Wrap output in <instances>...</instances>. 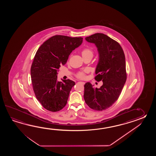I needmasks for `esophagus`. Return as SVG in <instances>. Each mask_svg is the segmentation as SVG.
I'll list each match as a JSON object with an SVG mask.
<instances>
[{
  "label": "esophagus",
  "mask_w": 156,
  "mask_h": 156,
  "mask_svg": "<svg viewBox=\"0 0 156 156\" xmlns=\"http://www.w3.org/2000/svg\"><path fill=\"white\" fill-rule=\"evenodd\" d=\"M79 83H81V84H83V85L85 84V83L83 82V81H80Z\"/></svg>",
  "instance_id": "obj_1"
}]
</instances>
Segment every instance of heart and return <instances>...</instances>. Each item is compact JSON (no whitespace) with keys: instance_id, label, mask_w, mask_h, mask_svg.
<instances>
[{"instance_id":"b5f03b06","label":"heart","mask_w":156,"mask_h":156,"mask_svg":"<svg viewBox=\"0 0 156 156\" xmlns=\"http://www.w3.org/2000/svg\"><path fill=\"white\" fill-rule=\"evenodd\" d=\"M94 55L93 50L90 48H85L81 51V55L83 58L85 57H93ZM77 76L80 79H83L85 77V73H79L77 74Z\"/></svg>"}]
</instances>
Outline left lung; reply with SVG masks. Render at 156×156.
<instances>
[{
	"label": "left lung",
	"mask_w": 156,
	"mask_h": 156,
	"mask_svg": "<svg viewBox=\"0 0 156 156\" xmlns=\"http://www.w3.org/2000/svg\"><path fill=\"white\" fill-rule=\"evenodd\" d=\"M95 44L99 55L95 79L103 81L102 86L94 88L90 83L84 85L83 98L91 109L102 111L109 108L119 97L126 80L125 55L118 42L103 33L85 38Z\"/></svg>",
	"instance_id": "obj_1"
}]
</instances>
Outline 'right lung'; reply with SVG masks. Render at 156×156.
Wrapping results in <instances>:
<instances>
[{
	"label": "right lung",
	"instance_id": "add662e5",
	"mask_svg": "<svg viewBox=\"0 0 156 156\" xmlns=\"http://www.w3.org/2000/svg\"><path fill=\"white\" fill-rule=\"evenodd\" d=\"M82 37L56 35L47 40L37 50L30 68L33 91L44 108L58 112L66 105L75 83L71 80L58 81L57 72L66 63L70 53L80 46Z\"/></svg>",
	"mask_w": 156,
	"mask_h": 156
}]
</instances>
